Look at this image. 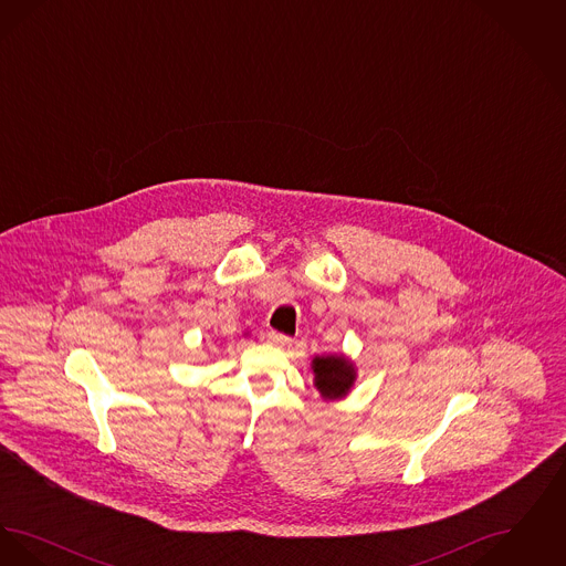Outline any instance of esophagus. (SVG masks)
<instances>
[{
  "instance_id": "34e87169",
  "label": "esophagus",
  "mask_w": 566,
  "mask_h": 566,
  "mask_svg": "<svg viewBox=\"0 0 566 566\" xmlns=\"http://www.w3.org/2000/svg\"><path fill=\"white\" fill-rule=\"evenodd\" d=\"M268 339H270L273 346H277V348H291V344H293V339H291L289 335L277 333V331H270V333H268Z\"/></svg>"
}]
</instances>
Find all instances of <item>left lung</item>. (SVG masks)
<instances>
[{"label":"left lung","instance_id":"left-lung-1","mask_svg":"<svg viewBox=\"0 0 566 566\" xmlns=\"http://www.w3.org/2000/svg\"><path fill=\"white\" fill-rule=\"evenodd\" d=\"M312 371H314V386L323 395L324 401L344 399L356 381L354 363L339 354L316 356L312 360Z\"/></svg>","mask_w":566,"mask_h":566}]
</instances>
